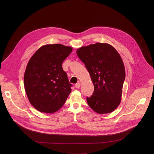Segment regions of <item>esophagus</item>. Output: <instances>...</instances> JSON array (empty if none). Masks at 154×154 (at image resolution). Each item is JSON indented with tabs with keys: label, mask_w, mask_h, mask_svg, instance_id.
Wrapping results in <instances>:
<instances>
[{
	"label": "esophagus",
	"mask_w": 154,
	"mask_h": 154,
	"mask_svg": "<svg viewBox=\"0 0 154 154\" xmlns=\"http://www.w3.org/2000/svg\"><path fill=\"white\" fill-rule=\"evenodd\" d=\"M80 85H81V83L80 82H78L75 85V87L76 88H79L80 87Z\"/></svg>",
	"instance_id": "34e87169"
}]
</instances>
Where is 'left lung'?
I'll list each match as a JSON object with an SVG mask.
<instances>
[{
	"label": "left lung",
	"mask_w": 154,
	"mask_h": 154,
	"mask_svg": "<svg viewBox=\"0 0 154 154\" xmlns=\"http://www.w3.org/2000/svg\"><path fill=\"white\" fill-rule=\"evenodd\" d=\"M94 85V90L88 104L95 112L106 114L113 112L121 100L125 71L118 51L107 43L97 42L77 50Z\"/></svg>",
	"instance_id": "left-lung-1"
}]
</instances>
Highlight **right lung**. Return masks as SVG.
Returning <instances> with one entry per match:
<instances>
[{
  "instance_id": "add662e5",
  "label": "right lung",
  "mask_w": 154,
  "mask_h": 154,
  "mask_svg": "<svg viewBox=\"0 0 154 154\" xmlns=\"http://www.w3.org/2000/svg\"><path fill=\"white\" fill-rule=\"evenodd\" d=\"M72 48L60 44L39 48L29 60L24 77L30 103L37 110L52 113L60 109L71 92L62 63Z\"/></svg>"
}]
</instances>
